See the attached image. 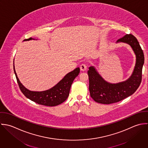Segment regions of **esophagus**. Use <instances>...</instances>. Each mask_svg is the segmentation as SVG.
<instances>
[{
	"label": "esophagus",
	"mask_w": 148,
	"mask_h": 148,
	"mask_svg": "<svg viewBox=\"0 0 148 148\" xmlns=\"http://www.w3.org/2000/svg\"><path fill=\"white\" fill-rule=\"evenodd\" d=\"M87 66H88V65H87V64L83 63V64H82L80 65V69H81V70L83 71H86L87 69Z\"/></svg>",
	"instance_id": "34e87169"
}]
</instances>
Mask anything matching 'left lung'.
<instances>
[{
  "instance_id": "obj_1",
  "label": "left lung",
  "mask_w": 148,
  "mask_h": 148,
  "mask_svg": "<svg viewBox=\"0 0 148 148\" xmlns=\"http://www.w3.org/2000/svg\"><path fill=\"white\" fill-rule=\"evenodd\" d=\"M129 44L136 55V64L131 77L125 82L111 84L103 79L93 66L89 68V90L90 96L96 102L111 104L118 102L133 94L142 81V71L144 54L137 38L132 34H126L118 40Z\"/></svg>"
}]
</instances>
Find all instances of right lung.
Instances as JSON below:
<instances>
[{
  "mask_svg": "<svg viewBox=\"0 0 148 148\" xmlns=\"http://www.w3.org/2000/svg\"><path fill=\"white\" fill-rule=\"evenodd\" d=\"M33 38H29L24 41H29ZM14 71L19 87L23 94L30 100L41 105L46 106H56L66 100L68 98L71 85L80 73V68H77L68 73L58 84L48 90L41 92L31 91L26 88L19 82L14 65Z\"/></svg>",
  "mask_w": 148,
  "mask_h": 148,
  "instance_id": "1",
  "label": "right lung"
}]
</instances>
